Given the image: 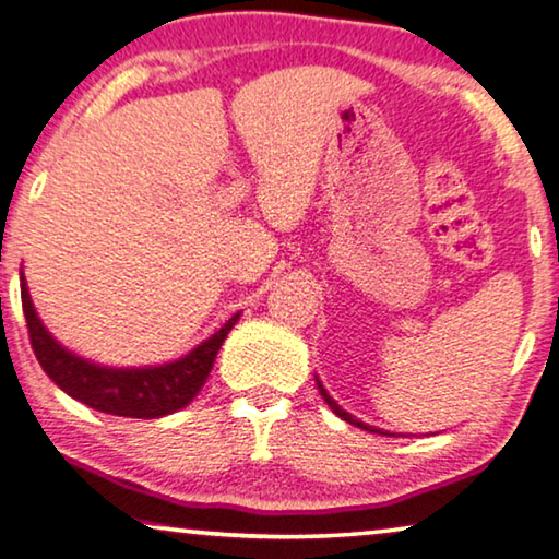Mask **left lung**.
<instances>
[{"label": "left lung", "instance_id": "8db88e82", "mask_svg": "<svg viewBox=\"0 0 559 559\" xmlns=\"http://www.w3.org/2000/svg\"><path fill=\"white\" fill-rule=\"evenodd\" d=\"M318 388H321V395H323V401H325L328 405H331V411H333L335 415H338V418H343L345 423H350V425H356V428H362V430H370V432H380L378 428H370V425H366V423H360V420H356V418H353V415H350V413H345V411H343V407H341L338 403H335V401H333V397H331V395H328V393L323 391V385H321V383H318ZM383 436H388V432H383Z\"/></svg>", "mask_w": 559, "mask_h": 559}]
</instances>
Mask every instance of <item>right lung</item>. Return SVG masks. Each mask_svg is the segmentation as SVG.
I'll list each match as a JSON object with an SVG mask.
<instances>
[{
    "label": "right lung",
    "mask_w": 559,
    "mask_h": 559,
    "mask_svg": "<svg viewBox=\"0 0 559 559\" xmlns=\"http://www.w3.org/2000/svg\"><path fill=\"white\" fill-rule=\"evenodd\" d=\"M22 311L26 318L29 343L39 366L67 395L76 397L94 411L123 415V418H162L189 405L214 368L216 353L226 335L236 325L238 316L228 318L221 331H216L206 343H201L189 356L168 362L162 368H139V370H114L99 368L94 362L61 348L51 338L47 328L34 313L29 290L22 276Z\"/></svg>",
    "instance_id": "right-lung-1"
}]
</instances>
